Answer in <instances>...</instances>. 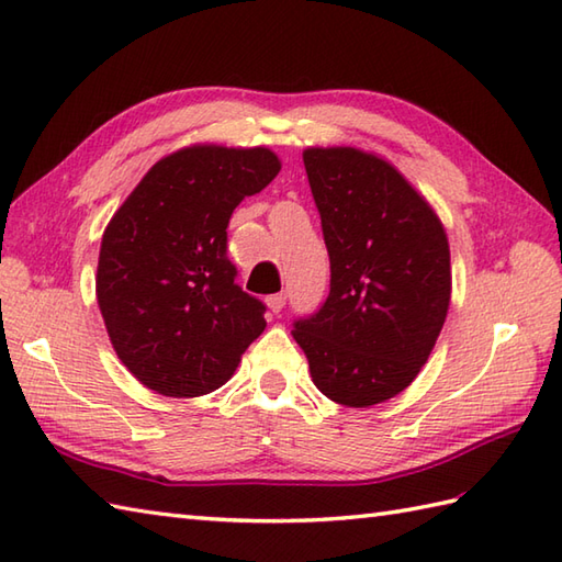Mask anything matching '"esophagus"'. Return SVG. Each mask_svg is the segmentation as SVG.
<instances>
[{
	"label": "esophagus",
	"mask_w": 562,
	"mask_h": 562,
	"mask_svg": "<svg viewBox=\"0 0 562 562\" xmlns=\"http://www.w3.org/2000/svg\"><path fill=\"white\" fill-rule=\"evenodd\" d=\"M284 302H288V294H284V292L270 294L268 300H266V304H268V308H270L272 314H280V312H282V306H284Z\"/></svg>",
	"instance_id": "esophagus-1"
}]
</instances>
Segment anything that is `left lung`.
I'll return each instance as SVG.
<instances>
[{"label":"left lung","instance_id":"obj_1","mask_svg":"<svg viewBox=\"0 0 562 562\" xmlns=\"http://www.w3.org/2000/svg\"><path fill=\"white\" fill-rule=\"evenodd\" d=\"M304 166L330 256V292L294 321L316 389L369 408L413 384L445 326L449 241L432 205L372 151L308 147Z\"/></svg>","mask_w":562,"mask_h":562}]
</instances>
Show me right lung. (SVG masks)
<instances>
[{"label": "right lung", "instance_id": "right-lung-1", "mask_svg": "<svg viewBox=\"0 0 562 562\" xmlns=\"http://www.w3.org/2000/svg\"><path fill=\"white\" fill-rule=\"evenodd\" d=\"M280 169L268 147L190 145L154 164L111 217L97 300L115 355L139 384L205 396L266 330V306L234 282L226 226Z\"/></svg>", "mask_w": 562, "mask_h": 562}]
</instances>
